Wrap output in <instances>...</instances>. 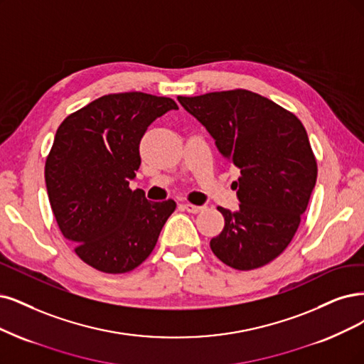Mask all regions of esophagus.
I'll return each mask as SVG.
<instances>
[{"label": "esophagus", "instance_id": "obj_1", "mask_svg": "<svg viewBox=\"0 0 364 364\" xmlns=\"http://www.w3.org/2000/svg\"><path fill=\"white\" fill-rule=\"evenodd\" d=\"M181 207H183V210L189 211V213H193V214H196V213H199V211H203V210L205 208L204 205H193V204H183Z\"/></svg>", "mask_w": 364, "mask_h": 364}]
</instances>
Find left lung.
<instances>
[{"instance_id":"left-lung-1","label":"left lung","mask_w":364,"mask_h":364,"mask_svg":"<svg viewBox=\"0 0 364 364\" xmlns=\"http://www.w3.org/2000/svg\"><path fill=\"white\" fill-rule=\"evenodd\" d=\"M240 169L234 181L240 208L223 207L225 226L211 238L213 253L235 270H255L276 259L299 230L316 183V159L301 121L247 90L178 96Z\"/></svg>"}]
</instances>
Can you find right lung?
<instances>
[{
  "mask_svg": "<svg viewBox=\"0 0 364 364\" xmlns=\"http://www.w3.org/2000/svg\"><path fill=\"white\" fill-rule=\"evenodd\" d=\"M171 109L178 106L169 97L107 94L70 114L55 133L45 165L50 208L77 257L99 272L141 265L177 207L129 187L141 165L144 133Z\"/></svg>",
  "mask_w": 364,
  "mask_h": 364,
  "instance_id": "right-lung-1",
  "label": "right lung"
}]
</instances>
